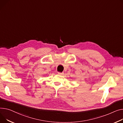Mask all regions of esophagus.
<instances>
[{"label": "esophagus", "instance_id": "1", "mask_svg": "<svg viewBox=\"0 0 123 123\" xmlns=\"http://www.w3.org/2000/svg\"><path fill=\"white\" fill-rule=\"evenodd\" d=\"M58 74L59 75H63L64 74V73L62 72V73H61V72H58Z\"/></svg>", "mask_w": 123, "mask_h": 123}]
</instances>
